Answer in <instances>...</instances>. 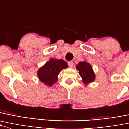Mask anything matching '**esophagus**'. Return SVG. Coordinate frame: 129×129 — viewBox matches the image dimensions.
I'll use <instances>...</instances> for the list:
<instances>
[{"label": "esophagus", "mask_w": 129, "mask_h": 129, "mask_svg": "<svg viewBox=\"0 0 129 129\" xmlns=\"http://www.w3.org/2000/svg\"><path fill=\"white\" fill-rule=\"evenodd\" d=\"M68 65L70 67H73V66H74V62H72V61H69L68 62Z\"/></svg>", "instance_id": "1"}]
</instances>
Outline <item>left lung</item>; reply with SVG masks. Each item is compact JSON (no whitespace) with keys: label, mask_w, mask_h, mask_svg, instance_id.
Masks as SVG:
<instances>
[{"label":"left lung","mask_w":129,"mask_h":129,"mask_svg":"<svg viewBox=\"0 0 129 129\" xmlns=\"http://www.w3.org/2000/svg\"><path fill=\"white\" fill-rule=\"evenodd\" d=\"M77 70L79 71L80 75L82 77L84 83L88 84L94 80L95 75L93 71L91 66L86 62H79L77 66Z\"/></svg>","instance_id":"obj_1"}]
</instances>
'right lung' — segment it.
I'll use <instances>...</instances> for the list:
<instances>
[{
	"instance_id": "1",
	"label": "right lung",
	"mask_w": 129,
	"mask_h": 129,
	"mask_svg": "<svg viewBox=\"0 0 129 129\" xmlns=\"http://www.w3.org/2000/svg\"><path fill=\"white\" fill-rule=\"evenodd\" d=\"M68 67L64 60L51 59L38 72V76L41 82L51 86L57 80V75L61 70Z\"/></svg>"
}]
</instances>
